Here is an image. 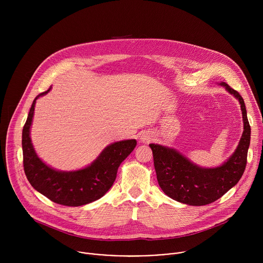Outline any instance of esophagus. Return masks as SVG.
<instances>
[{"mask_svg":"<svg viewBox=\"0 0 263 263\" xmlns=\"http://www.w3.org/2000/svg\"><path fill=\"white\" fill-rule=\"evenodd\" d=\"M152 134L151 133H148V132H144L142 135H141V137H140V139H141V141H143V142H148L149 140L152 139Z\"/></svg>","mask_w":263,"mask_h":263,"instance_id":"34e87169","label":"esophagus"}]
</instances>
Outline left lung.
<instances>
[{"label":"left lung","mask_w":263,"mask_h":263,"mask_svg":"<svg viewBox=\"0 0 263 263\" xmlns=\"http://www.w3.org/2000/svg\"><path fill=\"white\" fill-rule=\"evenodd\" d=\"M240 104L243 132L231 157L216 167H201L177 149L149 143L158 184L163 193L175 201L192 206L210 204L222 197L240 180L246 165L251 140V127L241 96L227 83H220Z\"/></svg>","instance_id":"left-lung-1"}]
</instances>
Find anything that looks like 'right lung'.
I'll return each mask as SVG.
<instances>
[{"instance_id":"obj_1","label":"right lung","mask_w":263,"mask_h":263,"mask_svg":"<svg viewBox=\"0 0 263 263\" xmlns=\"http://www.w3.org/2000/svg\"><path fill=\"white\" fill-rule=\"evenodd\" d=\"M50 89L34 99L23 129L24 171L34 189L52 202L71 207L86 205L102 198L114 185L120 164L133 151L136 140H122L107 145L90 165L82 170L62 172L52 168L37 156L30 138L36 100Z\"/></svg>"}]
</instances>
